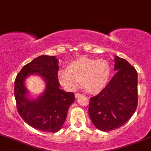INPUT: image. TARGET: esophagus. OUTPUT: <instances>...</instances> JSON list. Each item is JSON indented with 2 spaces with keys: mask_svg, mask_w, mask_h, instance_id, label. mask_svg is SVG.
<instances>
[{
  "mask_svg": "<svg viewBox=\"0 0 151 151\" xmlns=\"http://www.w3.org/2000/svg\"><path fill=\"white\" fill-rule=\"evenodd\" d=\"M82 95L81 94H79V93H76V94H75V96H76V98H78V97H79V96H81Z\"/></svg>",
  "mask_w": 151,
  "mask_h": 151,
  "instance_id": "1",
  "label": "esophagus"
}]
</instances>
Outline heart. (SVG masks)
<instances>
[{"label": "heart", "mask_w": 151, "mask_h": 151, "mask_svg": "<svg viewBox=\"0 0 151 151\" xmlns=\"http://www.w3.org/2000/svg\"><path fill=\"white\" fill-rule=\"evenodd\" d=\"M111 73V65L105 59L81 57L70 61L66 70L58 73L59 83L67 90L73 91L78 85L90 94H98L105 88Z\"/></svg>", "instance_id": "heart-1"}]
</instances>
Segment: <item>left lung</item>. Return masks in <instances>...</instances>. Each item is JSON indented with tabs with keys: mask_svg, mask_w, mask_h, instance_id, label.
<instances>
[{
	"mask_svg": "<svg viewBox=\"0 0 151 151\" xmlns=\"http://www.w3.org/2000/svg\"><path fill=\"white\" fill-rule=\"evenodd\" d=\"M116 73L99 94L90 98L89 115L94 125L103 132L125 124L137 107V72L125 59L115 55Z\"/></svg>",
	"mask_w": 151,
	"mask_h": 151,
	"instance_id": "left-lung-1",
	"label": "left lung"
}]
</instances>
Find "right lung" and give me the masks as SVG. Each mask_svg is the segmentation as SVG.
<instances>
[{
  "instance_id": "add662e5",
  "label": "right lung",
  "mask_w": 151,
  "mask_h": 151,
  "mask_svg": "<svg viewBox=\"0 0 151 151\" xmlns=\"http://www.w3.org/2000/svg\"><path fill=\"white\" fill-rule=\"evenodd\" d=\"M59 61L55 56L41 55L26 64L14 81V97L19 114L27 123L39 131L57 132L66 120L69 106L75 101L73 92L59 88ZM37 75L46 83V88L36 98H31L25 80Z\"/></svg>"
}]
</instances>
